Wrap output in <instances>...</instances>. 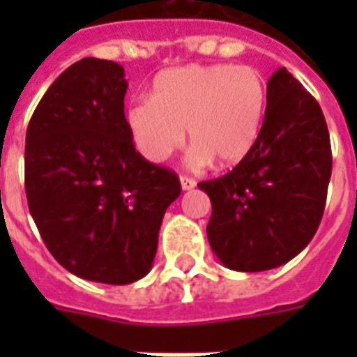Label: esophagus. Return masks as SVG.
Here are the masks:
<instances>
[{
    "mask_svg": "<svg viewBox=\"0 0 357 357\" xmlns=\"http://www.w3.org/2000/svg\"><path fill=\"white\" fill-rule=\"evenodd\" d=\"M179 183H181V189L183 190H192L196 187L195 179L187 178V176H181V178H179Z\"/></svg>",
    "mask_w": 357,
    "mask_h": 357,
    "instance_id": "obj_1",
    "label": "esophagus"
}]
</instances>
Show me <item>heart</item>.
Here are the masks:
<instances>
[{
    "label": "heart",
    "instance_id": "obj_1",
    "mask_svg": "<svg viewBox=\"0 0 357 357\" xmlns=\"http://www.w3.org/2000/svg\"><path fill=\"white\" fill-rule=\"evenodd\" d=\"M266 85L252 66L187 64L165 70L151 85L150 100H137L123 120L135 150L162 162L185 142L189 162L235 167L254 150L265 119Z\"/></svg>",
    "mask_w": 357,
    "mask_h": 357
}]
</instances>
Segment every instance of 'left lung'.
Wrapping results in <instances>:
<instances>
[{
	"label": "left lung",
	"instance_id": "1",
	"mask_svg": "<svg viewBox=\"0 0 357 357\" xmlns=\"http://www.w3.org/2000/svg\"><path fill=\"white\" fill-rule=\"evenodd\" d=\"M330 176L321 105L287 70H276L254 150L226 176L198 183L211 200L207 238L220 263L261 272L296 257L321 224Z\"/></svg>",
	"mask_w": 357,
	"mask_h": 357
}]
</instances>
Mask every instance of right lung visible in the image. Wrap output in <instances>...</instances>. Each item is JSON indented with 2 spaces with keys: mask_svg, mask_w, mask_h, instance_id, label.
<instances>
[{
  "mask_svg": "<svg viewBox=\"0 0 357 357\" xmlns=\"http://www.w3.org/2000/svg\"><path fill=\"white\" fill-rule=\"evenodd\" d=\"M119 63L85 57L53 81L25 135V195L57 263L89 282L128 285L151 271L172 170L135 150Z\"/></svg>",
  "mask_w": 357,
  "mask_h": 357,
  "instance_id": "add662e5",
  "label": "right lung"
}]
</instances>
